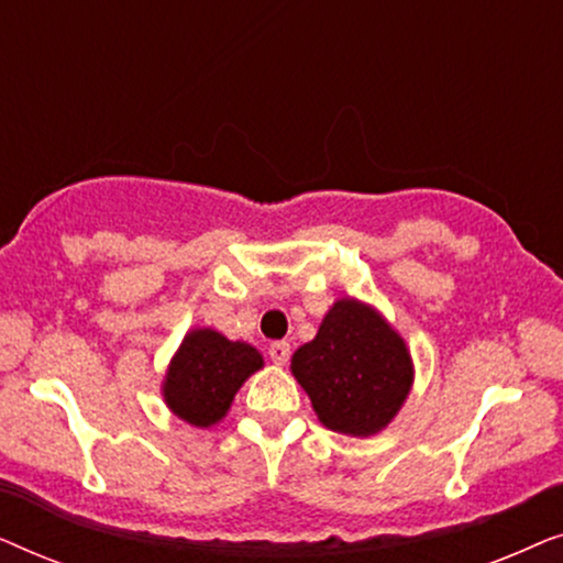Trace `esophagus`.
I'll return each mask as SVG.
<instances>
[{
    "mask_svg": "<svg viewBox=\"0 0 563 563\" xmlns=\"http://www.w3.org/2000/svg\"><path fill=\"white\" fill-rule=\"evenodd\" d=\"M268 356H272L276 366H284L291 356V345L287 341H274L272 345H268Z\"/></svg>",
    "mask_w": 563,
    "mask_h": 563,
    "instance_id": "esophagus-1",
    "label": "esophagus"
}]
</instances>
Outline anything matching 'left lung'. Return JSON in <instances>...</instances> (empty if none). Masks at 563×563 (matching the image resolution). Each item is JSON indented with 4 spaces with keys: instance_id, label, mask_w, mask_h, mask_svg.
Instances as JSON below:
<instances>
[{
    "instance_id": "1",
    "label": "left lung",
    "mask_w": 563,
    "mask_h": 563,
    "mask_svg": "<svg viewBox=\"0 0 563 563\" xmlns=\"http://www.w3.org/2000/svg\"><path fill=\"white\" fill-rule=\"evenodd\" d=\"M291 374L322 426L366 438L387 428L412 387V358L402 335L374 307L343 297L318 335L291 356Z\"/></svg>"
}]
</instances>
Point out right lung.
<instances>
[{
	"label": "right lung",
	"instance_id": "right-lung-1",
	"mask_svg": "<svg viewBox=\"0 0 563 563\" xmlns=\"http://www.w3.org/2000/svg\"><path fill=\"white\" fill-rule=\"evenodd\" d=\"M264 366V356L243 341H228L212 328L184 335L164 379V399L176 418L210 428L225 418L235 391Z\"/></svg>",
	"mask_w": 563,
	"mask_h": 563
}]
</instances>
